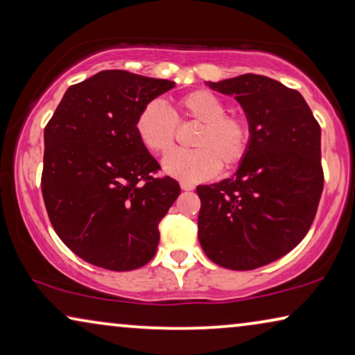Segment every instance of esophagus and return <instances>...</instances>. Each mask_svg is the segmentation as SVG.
<instances>
[{"instance_id": "34e87169", "label": "esophagus", "mask_w": 355, "mask_h": 355, "mask_svg": "<svg viewBox=\"0 0 355 355\" xmlns=\"http://www.w3.org/2000/svg\"><path fill=\"white\" fill-rule=\"evenodd\" d=\"M181 189H182V191H193V189H196V186H193V184H191V182L182 181L181 182Z\"/></svg>"}]
</instances>
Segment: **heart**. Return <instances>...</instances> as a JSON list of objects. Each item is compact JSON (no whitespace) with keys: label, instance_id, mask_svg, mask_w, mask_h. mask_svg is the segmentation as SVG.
Wrapping results in <instances>:
<instances>
[{"label":"heart","instance_id":"heart-1","mask_svg":"<svg viewBox=\"0 0 355 355\" xmlns=\"http://www.w3.org/2000/svg\"><path fill=\"white\" fill-rule=\"evenodd\" d=\"M220 96L208 90H193L179 96L171 111L152 100L139 111L135 134L148 152L166 155L174 147L178 123H197L191 152H174L163 162V171L186 182L215 176L220 166L231 169L245 158L252 144V124L245 114L226 113Z\"/></svg>","mask_w":355,"mask_h":355}]
</instances>
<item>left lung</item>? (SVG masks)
<instances>
[{
  "label": "left lung",
  "mask_w": 355,
  "mask_h": 355,
  "mask_svg": "<svg viewBox=\"0 0 355 355\" xmlns=\"http://www.w3.org/2000/svg\"><path fill=\"white\" fill-rule=\"evenodd\" d=\"M234 95L252 124V144L232 178L198 186V241L230 270L281 259L312 226L323 191L322 129L297 90L265 76L208 82Z\"/></svg>",
  "instance_id": "8db88e82"
}]
</instances>
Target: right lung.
I'll return each mask as SVG.
<instances>
[{
  "instance_id": "1",
  "label": "right lung",
  "mask_w": 355,
  "mask_h": 355,
  "mask_svg": "<svg viewBox=\"0 0 355 355\" xmlns=\"http://www.w3.org/2000/svg\"><path fill=\"white\" fill-rule=\"evenodd\" d=\"M174 82L101 71L71 85L45 128L42 193L60 239L113 271L147 265L179 193L135 134L139 111Z\"/></svg>"
}]
</instances>
